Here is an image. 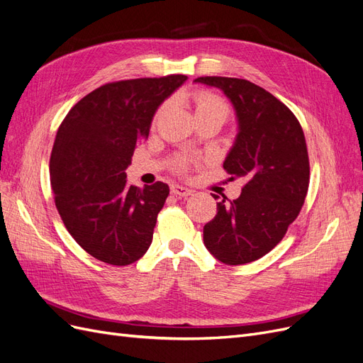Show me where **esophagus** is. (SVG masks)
Segmentation results:
<instances>
[{
  "label": "esophagus",
  "instance_id": "obj_1",
  "mask_svg": "<svg viewBox=\"0 0 363 363\" xmlns=\"http://www.w3.org/2000/svg\"><path fill=\"white\" fill-rule=\"evenodd\" d=\"M171 192H172L175 196H180V199H186V196L192 195V191H191V189L183 188V186H180V184H172V186H171Z\"/></svg>",
  "mask_w": 363,
  "mask_h": 363
}]
</instances>
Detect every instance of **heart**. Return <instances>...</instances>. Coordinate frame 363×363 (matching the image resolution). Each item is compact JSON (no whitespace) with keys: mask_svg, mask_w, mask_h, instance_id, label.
I'll use <instances>...</instances> for the list:
<instances>
[{"mask_svg":"<svg viewBox=\"0 0 363 363\" xmlns=\"http://www.w3.org/2000/svg\"><path fill=\"white\" fill-rule=\"evenodd\" d=\"M194 104H195V113H215L223 116V119L225 121L228 113H230V107L227 104V101L224 100L223 96H219L216 94L212 92H196L194 95ZM162 108L157 112V116L160 115ZM191 159L186 156H175L174 159H171V168L174 172L177 174H183L188 171L189 168Z\"/></svg>","mask_w":363,"mask_h":363,"instance_id":"b5f03b06","label":"heart"}]
</instances>
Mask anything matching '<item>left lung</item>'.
<instances>
[{
    "label": "left lung",
    "instance_id": "left-lung-1",
    "mask_svg": "<svg viewBox=\"0 0 363 363\" xmlns=\"http://www.w3.org/2000/svg\"><path fill=\"white\" fill-rule=\"evenodd\" d=\"M195 82L218 87L233 103L239 133L224 169L245 180L239 199L216 204L203 228L204 245L225 265H244L276 247L301 211L311 179L306 138L289 107L263 87L232 77Z\"/></svg>",
    "mask_w": 363,
    "mask_h": 363
}]
</instances>
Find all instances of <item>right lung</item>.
Here are the masks:
<instances>
[{
    "instance_id": "1",
    "label": "right lung",
    "mask_w": 363,
    "mask_h": 363,
    "mask_svg": "<svg viewBox=\"0 0 363 363\" xmlns=\"http://www.w3.org/2000/svg\"><path fill=\"white\" fill-rule=\"evenodd\" d=\"M186 79L106 83L83 96L57 130L50 159L54 203L75 242L108 265H130L151 245L169 188L156 182L139 189L127 183L125 169L157 107Z\"/></svg>"
}]
</instances>
